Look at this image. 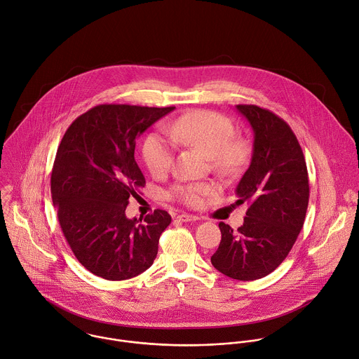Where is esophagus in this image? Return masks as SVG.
Instances as JSON below:
<instances>
[{
  "instance_id": "34e87169",
  "label": "esophagus",
  "mask_w": 359,
  "mask_h": 359,
  "mask_svg": "<svg viewBox=\"0 0 359 359\" xmlns=\"http://www.w3.org/2000/svg\"><path fill=\"white\" fill-rule=\"evenodd\" d=\"M177 219L182 222H196L200 219V217L190 215V214H180V215H177Z\"/></svg>"
}]
</instances>
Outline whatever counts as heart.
<instances>
[{
	"mask_svg": "<svg viewBox=\"0 0 359 359\" xmlns=\"http://www.w3.org/2000/svg\"><path fill=\"white\" fill-rule=\"evenodd\" d=\"M168 130L175 142L210 156L212 166L219 172H233L245 161V145L232 140L233 124L219 113L191 110L169 123ZM142 156L152 176H163L173 163V145L161 134L151 133L144 141ZM210 193L211 186L204 183H176L170 187L169 197L190 207H200Z\"/></svg>",
	"mask_w": 359,
	"mask_h": 359,
	"instance_id": "obj_1",
	"label": "heart"
}]
</instances>
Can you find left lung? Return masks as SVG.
I'll return each instance as SVG.
<instances>
[{"label": "left lung", "instance_id": "8db88e82", "mask_svg": "<svg viewBox=\"0 0 359 359\" xmlns=\"http://www.w3.org/2000/svg\"><path fill=\"white\" fill-rule=\"evenodd\" d=\"M236 109L255 133L250 166L236 187V204L248 203L249 208L238 231L219 222L222 238L211 263L229 278L253 281L273 273L297 242L309 179L297 135L281 117L256 104Z\"/></svg>", "mask_w": 359, "mask_h": 359}]
</instances>
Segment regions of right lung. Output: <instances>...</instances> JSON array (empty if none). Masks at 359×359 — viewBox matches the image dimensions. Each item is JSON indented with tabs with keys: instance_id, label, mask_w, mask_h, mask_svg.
Masks as SVG:
<instances>
[{
	"instance_id": "obj_1",
	"label": "right lung",
	"mask_w": 359,
	"mask_h": 359,
	"mask_svg": "<svg viewBox=\"0 0 359 359\" xmlns=\"http://www.w3.org/2000/svg\"><path fill=\"white\" fill-rule=\"evenodd\" d=\"M175 107L97 104L65 131L53 165L51 198L61 231L78 262L109 281L148 270L162 232L163 210L144 219L126 217L145 177L134 159L135 140Z\"/></svg>"
}]
</instances>
